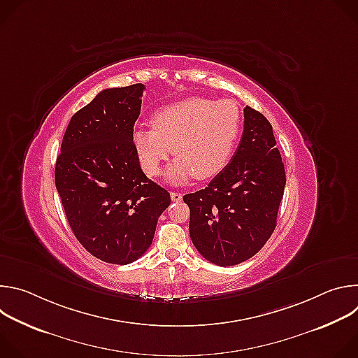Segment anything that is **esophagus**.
Instances as JSON below:
<instances>
[{
	"label": "esophagus",
	"instance_id": "obj_1",
	"mask_svg": "<svg viewBox=\"0 0 358 358\" xmlns=\"http://www.w3.org/2000/svg\"><path fill=\"white\" fill-rule=\"evenodd\" d=\"M170 196H171V199H173L174 202H178V201L182 199V194H181V192H177V191H171V192H170Z\"/></svg>",
	"mask_w": 358,
	"mask_h": 358
}]
</instances>
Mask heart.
Masks as SVG:
<instances>
[{"label": "heart", "instance_id": "1", "mask_svg": "<svg viewBox=\"0 0 358 358\" xmlns=\"http://www.w3.org/2000/svg\"><path fill=\"white\" fill-rule=\"evenodd\" d=\"M242 129V113L232 99L187 97L162 106L151 127H136L131 144L143 171L156 177L163 163L177 155L167 178L184 184L196 177L208 180L229 163Z\"/></svg>", "mask_w": 358, "mask_h": 358}]
</instances>
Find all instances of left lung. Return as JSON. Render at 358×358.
<instances>
[{
  "mask_svg": "<svg viewBox=\"0 0 358 358\" xmlns=\"http://www.w3.org/2000/svg\"><path fill=\"white\" fill-rule=\"evenodd\" d=\"M243 117L232 160L208 187L182 198L194 246L218 266L245 262L264 248L276 228L286 185L272 124L249 106Z\"/></svg>",
  "mask_w": 358,
  "mask_h": 358,
  "instance_id": "1",
  "label": "left lung"
}]
</instances>
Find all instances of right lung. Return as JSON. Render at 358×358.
I'll use <instances>...</instances> for the list:
<instances>
[{
	"label": "right lung",
	"mask_w": 358,
	"mask_h": 358,
	"mask_svg": "<svg viewBox=\"0 0 358 358\" xmlns=\"http://www.w3.org/2000/svg\"><path fill=\"white\" fill-rule=\"evenodd\" d=\"M144 89L136 83L96 94L72 116L57 159L55 185L71 229L108 264L137 261L171 202L145 177L131 144Z\"/></svg>",
	"instance_id": "obj_1"
}]
</instances>
